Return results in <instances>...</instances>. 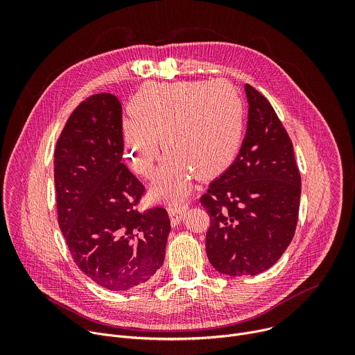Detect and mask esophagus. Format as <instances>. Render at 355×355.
Wrapping results in <instances>:
<instances>
[{"mask_svg":"<svg viewBox=\"0 0 355 355\" xmlns=\"http://www.w3.org/2000/svg\"><path fill=\"white\" fill-rule=\"evenodd\" d=\"M185 209H187V204H184V202H181L178 199H174V200L170 202L168 214H170L173 226H177L181 222V216L185 212Z\"/></svg>","mask_w":355,"mask_h":355,"instance_id":"esophagus-1","label":"esophagus"}]
</instances>
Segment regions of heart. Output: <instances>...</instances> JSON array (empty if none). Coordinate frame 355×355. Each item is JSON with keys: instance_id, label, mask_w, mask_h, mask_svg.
Here are the masks:
<instances>
[{"instance_id": "b5f03b06", "label": "heart", "mask_w": 355, "mask_h": 355, "mask_svg": "<svg viewBox=\"0 0 355 355\" xmlns=\"http://www.w3.org/2000/svg\"><path fill=\"white\" fill-rule=\"evenodd\" d=\"M133 121L125 123V150L132 168L155 173L162 141L168 160L157 189L184 193L189 180L214 178L236 160L244 132V104L226 81L159 85L139 94Z\"/></svg>"}]
</instances>
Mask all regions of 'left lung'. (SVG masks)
Wrapping results in <instances>:
<instances>
[{
    "instance_id": "8db88e82",
    "label": "left lung",
    "mask_w": 355,
    "mask_h": 355,
    "mask_svg": "<svg viewBox=\"0 0 355 355\" xmlns=\"http://www.w3.org/2000/svg\"><path fill=\"white\" fill-rule=\"evenodd\" d=\"M247 133L234 163L199 198L209 216L207 254L222 274L256 275L293 239L300 173L292 140L270 101L250 84Z\"/></svg>"
}]
</instances>
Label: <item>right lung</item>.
Returning a JSON list of instances; mask_svg holds the SVG:
<instances>
[{
    "label": "right lung",
    "mask_w": 355,
    "mask_h": 355,
    "mask_svg": "<svg viewBox=\"0 0 355 355\" xmlns=\"http://www.w3.org/2000/svg\"><path fill=\"white\" fill-rule=\"evenodd\" d=\"M122 155L119 99L108 92L89 95L56 143V207L74 263L110 291H128L153 278L171 229L164 208L139 212L146 188L121 163Z\"/></svg>",
    "instance_id": "obj_1"
}]
</instances>
